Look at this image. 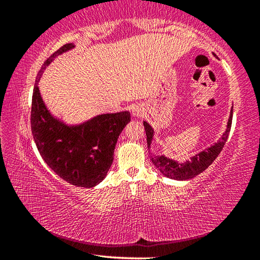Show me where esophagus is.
<instances>
[{
    "mask_svg": "<svg viewBox=\"0 0 260 260\" xmlns=\"http://www.w3.org/2000/svg\"><path fill=\"white\" fill-rule=\"evenodd\" d=\"M143 112H144V110L142 107H141V105L136 104L132 107V114H133L134 117H141L143 114Z\"/></svg>",
    "mask_w": 260,
    "mask_h": 260,
    "instance_id": "34e87169",
    "label": "esophagus"
}]
</instances>
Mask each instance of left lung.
I'll return each instance as SVG.
<instances>
[{
  "label": "left lung",
  "instance_id": "obj_1",
  "mask_svg": "<svg viewBox=\"0 0 260 260\" xmlns=\"http://www.w3.org/2000/svg\"><path fill=\"white\" fill-rule=\"evenodd\" d=\"M232 118L233 109L231 110L230 118H228L227 128L225 131V133L222 134L221 139H219L218 142H215L212 146H210L209 148L204 149V150L200 151L199 153H196L195 156H192L190 158V160L180 162L178 160L172 159V158L166 157L165 155H150V153H149L152 164L156 166V169L159 171L164 177L170 179L183 181V180H189L197 177V175L201 174L203 171H205L211 164H212L213 160L218 157L220 151L222 150L232 127ZM143 126L144 128H146L148 148H150L155 132H153V128L147 121H143Z\"/></svg>",
  "mask_w": 260,
  "mask_h": 260
}]
</instances>
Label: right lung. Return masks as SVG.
Here are the masks:
<instances>
[{"label": "right lung", "instance_id": "add662e5", "mask_svg": "<svg viewBox=\"0 0 260 260\" xmlns=\"http://www.w3.org/2000/svg\"><path fill=\"white\" fill-rule=\"evenodd\" d=\"M74 47L73 43L60 47L39 71L33 89L30 127L41 157L59 178L73 186L93 188L107 177L118 138L131 121V113L98 114L81 124L68 125L49 111L38 83L51 61Z\"/></svg>", "mask_w": 260, "mask_h": 260}]
</instances>
